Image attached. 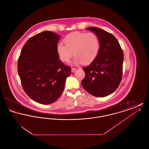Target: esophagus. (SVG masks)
<instances>
[{"instance_id": "1", "label": "esophagus", "mask_w": 149, "mask_h": 149, "mask_svg": "<svg viewBox=\"0 0 149 149\" xmlns=\"http://www.w3.org/2000/svg\"><path fill=\"white\" fill-rule=\"evenodd\" d=\"M77 70V68H71V72H74V71H75Z\"/></svg>"}]
</instances>
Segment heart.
Returning a JSON list of instances; mask_svg holds the SVG:
<instances>
[{"instance_id": "obj_1", "label": "heart", "mask_w": 149, "mask_h": 149, "mask_svg": "<svg viewBox=\"0 0 149 149\" xmlns=\"http://www.w3.org/2000/svg\"><path fill=\"white\" fill-rule=\"evenodd\" d=\"M64 42L65 45H57L56 51L60 60L65 63L69 62L74 54V64H89L99 52V38L93 32H73L64 38Z\"/></svg>"}]
</instances>
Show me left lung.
<instances>
[{"instance_id":"obj_1","label":"left lung","mask_w":149,"mask_h":149,"mask_svg":"<svg viewBox=\"0 0 149 149\" xmlns=\"http://www.w3.org/2000/svg\"><path fill=\"white\" fill-rule=\"evenodd\" d=\"M100 41V49L90 65L83 68L85 78L81 85L87 92L97 97L113 93L120 84L123 71V53L112 34L98 27H89Z\"/></svg>"}]
</instances>
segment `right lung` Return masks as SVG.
<instances>
[{
    "label": "right lung",
    "instance_id": "right-lung-1",
    "mask_svg": "<svg viewBox=\"0 0 149 149\" xmlns=\"http://www.w3.org/2000/svg\"><path fill=\"white\" fill-rule=\"evenodd\" d=\"M60 36L44 31L31 37L18 60V72L25 93L36 102L49 104L64 91L71 68L60 60L56 47Z\"/></svg>",
    "mask_w": 149,
    "mask_h": 149
}]
</instances>
